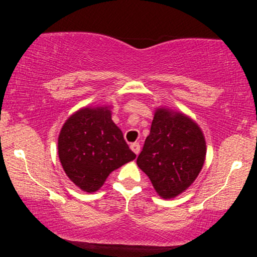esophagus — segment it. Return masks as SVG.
Wrapping results in <instances>:
<instances>
[{
    "label": "esophagus",
    "instance_id": "1",
    "mask_svg": "<svg viewBox=\"0 0 257 257\" xmlns=\"http://www.w3.org/2000/svg\"><path fill=\"white\" fill-rule=\"evenodd\" d=\"M131 149L133 150V152L136 153L137 155H138L139 152H141V144H139V143H133V144H131Z\"/></svg>",
    "mask_w": 257,
    "mask_h": 257
}]
</instances>
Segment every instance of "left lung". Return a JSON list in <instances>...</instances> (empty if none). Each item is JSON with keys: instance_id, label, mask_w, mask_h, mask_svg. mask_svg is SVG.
<instances>
[{"instance_id": "obj_1", "label": "left lung", "mask_w": 257, "mask_h": 257, "mask_svg": "<svg viewBox=\"0 0 257 257\" xmlns=\"http://www.w3.org/2000/svg\"><path fill=\"white\" fill-rule=\"evenodd\" d=\"M205 157V137L198 123L186 114L159 107L137 164L158 195L173 199L195 181Z\"/></svg>"}]
</instances>
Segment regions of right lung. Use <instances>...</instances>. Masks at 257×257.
<instances>
[{
	"mask_svg": "<svg viewBox=\"0 0 257 257\" xmlns=\"http://www.w3.org/2000/svg\"><path fill=\"white\" fill-rule=\"evenodd\" d=\"M58 157L69 180L94 193L109 174L136 159L112 120L110 105L80 108L68 116L58 136Z\"/></svg>",
	"mask_w": 257,
	"mask_h": 257,
	"instance_id": "add662e5",
	"label": "right lung"
}]
</instances>
